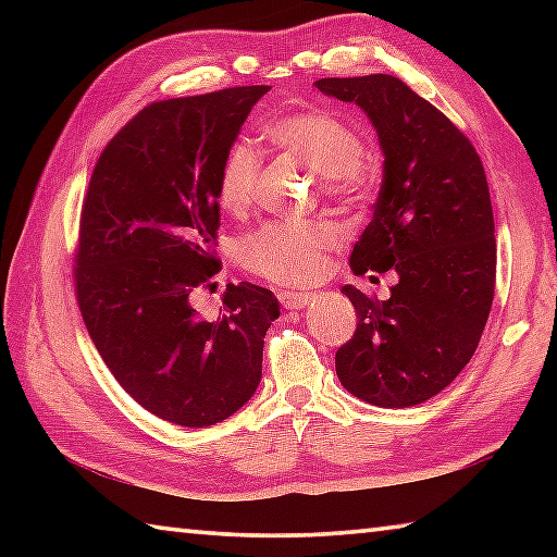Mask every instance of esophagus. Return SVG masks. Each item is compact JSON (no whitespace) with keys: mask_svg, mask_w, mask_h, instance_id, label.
<instances>
[{"mask_svg":"<svg viewBox=\"0 0 557 557\" xmlns=\"http://www.w3.org/2000/svg\"><path fill=\"white\" fill-rule=\"evenodd\" d=\"M277 299L289 311H301L315 301L313 294H304V292H280Z\"/></svg>","mask_w":557,"mask_h":557,"instance_id":"esophagus-1","label":"esophagus"}]
</instances>
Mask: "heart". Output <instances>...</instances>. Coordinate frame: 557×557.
Returning a JSON list of instances; mask_svg holds the SVG:
<instances>
[{
	"instance_id": "1",
	"label": "heart",
	"mask_w": 557,
	"mask_h": 557,
	"mask_svg": "<svg viewBox=\"0 0 557 557\" xmlns=\"http://www.w3.org/2000/svg\"><path fill=\"white\" fill-rule=\"evenodd\" d=\"M270 144L304 170L323 180L327 196L351 194L361 182V138L337 116L306 110L280 116L268 126ZM260 162L253 148L239 140L224 152L218 172V203L232 215H242L253 203ZM342 242L337 224L268 222L248 232L236 244V258L253 275L282 287H309L325 277L330 251Z\"/></svg>"
}]
</instances>
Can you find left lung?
Here are the masks:
<instances>
[{"label":"left lung","instance_id":"left-lung-1","mask_svg":"<svg viewBox=\"0 0 557 557\" xmlns=\"http://www.w3.org/2000/svg\"><path fill=\"white\" fill-rule=\"evenodd\" d=\"M325 96L354 102L375 126L383 162L373 220L349 265L397 272L387 301L342 287L357 333L335 354L339 383L385 409L421 405L474 357L495 289V224L486 172L471 140L387 74L321 78Z\"/></svg>","mask_w":557,"mask_h":557}]
</instances>
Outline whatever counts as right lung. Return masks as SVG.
Listing matches in <instances>:
<instances>
[{"label": "right lung", "instance_id": "obj_1", "mask_svg": "<svg viewBox=\"0 0 557 557\" xmlns=\"http://www.w3.org/2000/svg\"><path fill=\"white\" fill-rule=\"evenodd\" d=\"M270 86L152 102L92 170L81 210L76 299L92 345L128 395L156 417L206 429L253 397L275 294L230 285L218 321L191 294L210 287L218 172Z\"/></svg>", "mask_w": 557, "mask_h": 557}]
</instances>
